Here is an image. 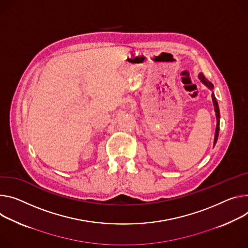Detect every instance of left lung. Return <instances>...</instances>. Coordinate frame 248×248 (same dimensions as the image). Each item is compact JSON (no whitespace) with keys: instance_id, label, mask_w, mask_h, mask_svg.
Segmentation results:
<instances>
[{"instance_id":"1","label":"left lung","mask_w":248,"mask_h":248,"mask_svg":"<svg viewBox=\"0 0 248 248\" xmlns=\"http://www.w3.org/2000/svg\"><path fill=\"white\" fill-rule=\"evenodd\" d=\"M199 79L200 81L204 84L206 87H208L211 91H213L214 90V85L204 76L202 75V73H200L199 74ZM212 100H213V103H214V108H215V111H216V118H217V127H216V133H215V140H214V146L216 145L217 143V138H218V132H219V119H220V116H219V108H218V104H217V101L215 97V94L214 92L212 93Z\"/></svg>"}]
</instances>
